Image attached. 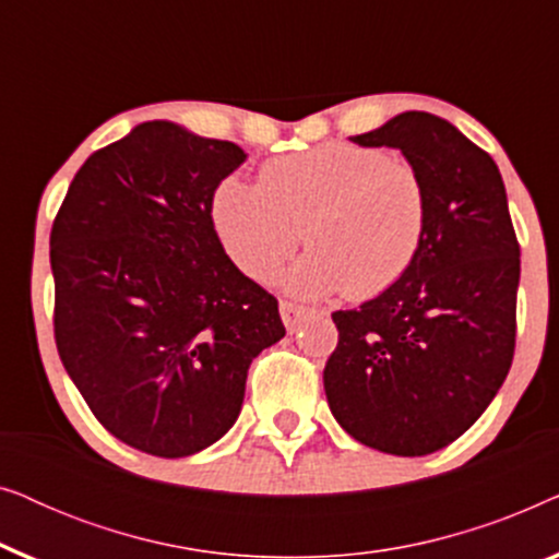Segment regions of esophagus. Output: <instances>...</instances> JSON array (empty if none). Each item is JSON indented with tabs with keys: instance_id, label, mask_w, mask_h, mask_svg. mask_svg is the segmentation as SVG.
I'll return each instance as SVG.
<instances>
[{
	"instance_id": "esophagus-1",
	"label": "esophagus",
	"mask_w": 559,
	"mask_h": 559,
	"mask_svg": "<svg viewBox=\"0 0 559 559\" xmlns=\"http://www.w3.org/2000/svg\"><path fill=\"white\" fill-rule=\"evenodd\" d=\"M280 316H282V323H285V328H287V333H295L297 328H300L302 320L310 316V308H305V305H297V302H289V300H282Z\"/></svg>"
}]
</instances>
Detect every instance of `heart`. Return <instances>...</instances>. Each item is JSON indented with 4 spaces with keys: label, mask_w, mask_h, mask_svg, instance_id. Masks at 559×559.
I'll list each match as a JSON object with an SVG mask.
<instances>
[{
    "label": "heart",
    "mask_w": 559,
    "mask_h": 559,
    "mask_svg": "<svg viewBox=\"0 0 559 559\" xmlns=\"http://www.w3.org/2000/svg\"><path fill=\"white\" fill-rule=\"evenodd\" d=\"M211 218L226 257L270 280L295 249L312 247L287 274L302 295L346 293L371 300L394 287L423 254L430 190L407 157L354 142L270 159L259 182L221 180Z\"/></svg>",
    "instance_id": "heart-1"
}]
</instances>
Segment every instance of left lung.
<instances>
[{"mask_svg": "<svg viewBox=\"0 0 559 559\" xmlns=\"http://www.w3.org/2000/svg\"><path fill=\"white\" fill-rule=\"evenodd\" d=\"M364 147H396L425 175L430 226L417 264L373 300L333 312L323 371L333 417L364 445L427 455L461 438L499 392L516 346L519 241L488 152L427 111H404Z\"/></svg>", "mask_w": 559, "mask_h": 559, "instance_id": "left-lung-1", "label": "left lung"}]
</instances>
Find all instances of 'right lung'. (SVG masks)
I'll list each match as a JSON object with an SVG mask.
<instances>
[{
	"instance_id": "1",
	"label": "right lung",
	"mask_w": 559,
	"mask_h": 559,
	"mask_svg": "<svg viewBox=\"0 0 559 559\" xmlns=\"http://www.w3.org/2000/svg\"><path fill=\"white\" fill-rule=\"evenodd\" d=\"M247 155L144 121L91 155L50 231L56 346L94 417L127 445L186 457L231 430L249 364L285 335L211 218Z\"/></svg>"
}]
</instances>
